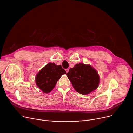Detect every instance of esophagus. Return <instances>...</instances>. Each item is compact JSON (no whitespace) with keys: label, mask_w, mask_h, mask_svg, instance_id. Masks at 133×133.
<instances>
[{"label":"esophagus","mask_w":133,"mask_h":133,"mask_svg":"<svg viewBox=\"0 0 133 133\" xmlns=\"http://www.w3.org/2000/svg\"><path fill=\"white\" fill-rule=\"evenodd\" d=\"M65 70H66V72H68V71H69V69L67 68V69H65Z\"/></svg>","instance_id":"34e87169"}]
</instances>
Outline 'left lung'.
Wrapping results in <instances>:
<instances>
[{"instance_id": "left-lung-1", "label": "left lung", "mask_w": 133, "mask_h": 133, "mask_svg": "<svg viewBox=\"0 0 133 133\" xmlns=\"http://www.w3.org/2000/svg\"><path fill=\"white\" fill-rule=\"evenodd\" d=\"M67 76L76 91L83 95L90 93L99 85V75L90 65L83 63L76 64L69 69Z\"/></svg>"}]
</instances>
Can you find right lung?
<instances>
[{
	"mask_svg": "<svg viewBox=\"0 0 133 133\" xmlns=\"http://www.w3.org/2000/svg\"><path fill=\"white\" fill-rule=\"evenodd\" d=\"M66 71L61 65L49 63L43 68L36 76V83L44 92L48 93L55 87L62 75Z\"/></svg>",
	"mask_w": 133,
	"mask_h": 133,
	"instance_id": "right-lung-1",
	"label": "right lung"
}]
</instances>
